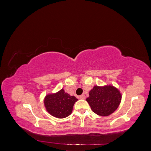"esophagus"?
Instances as JSON below:
<instances>
[{
  "instance_id": "obj_1",
  "label": "esophagus",
  "mask_w": 151,
  "mask_h": 151,
  "mask_svg": "<svg viewBox=\"0 0 151 151\" xmlns=\"http://www.w3.org/2000/svg\"><path fill=\"white\" fill-rule=\"evenodd\" d=\"M80 99H86V97H85V96L84 95V94H82V95H81V96H80Z\"/></svg>"
}]
</instances>
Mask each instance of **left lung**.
Here are the masks:
<instances>
[{
    "label": "left lung",
    "mask_w": 151,
    "mask_h": 151,
    "mask_svg": "<svg viewBox=\"0 0 151 151\" xmlns=\"http://www.w3.org/2000/svg\"><path fill=\"white\" fill-rule=\"evenodd\" d=\"M122 99V94L113 86H95L89 92L86 101L97 115L107 116L116 110Z\"/></svg>",
    "instance_id": "left-lung-1"
}]
</instances>
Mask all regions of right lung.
<instances>
[{
	"instance_id": "add662e5",
	"label": "right lung",
	"mask_w": 151,
	"mask_h": 151,
	"mask_svg": "<svg viewBox=\"0 0 151 151\" xmlns=\"http://www.w3.org/2000/svg\"><path fill=\"white\" fill-rule=\"evenodd\" d=\"M78 101L75 96H71L61 89L55 93H49L44 97V104L46 111L52 116L64 119L71 114L74 104Z\"/></svg>"
}]
</instances>
